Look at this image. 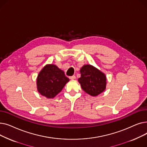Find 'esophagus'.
Instances as JSON below:
<instances>
[{
	"instance_id": "1",
	"label": "esophagus",
	"mask_w": 147,
	"mask_h": 147,
	"mask_svg": "<svg viewBox=\"0 0 147 147\" xmlns=\"http://www.w3.org/2000/svg\"><path fill=\"white\" fill-rule=\"evenodd\" d=\"M69 79H71V80H74V79H76V76H69Z\"/></svg>"
}]
</instances>
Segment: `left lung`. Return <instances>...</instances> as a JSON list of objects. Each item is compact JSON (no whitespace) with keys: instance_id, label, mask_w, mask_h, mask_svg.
Listing matches in <instances>:
<instances>
[{"instance_id":"1","label":"left lung","mask_w":147,"mask_h":147,"mask_svg":"<svg viewBox=\"0 0 147 147\" xmlns=\"http://www.w3.org/2000/svg\"><path fill=\"white\" fill-rule=\"evenodd\" d=\"M81 77L78 79L82 89L91 96H95L106 87L105 75L90 65H84L80 69Z\"/></svg>"}]
</instances>
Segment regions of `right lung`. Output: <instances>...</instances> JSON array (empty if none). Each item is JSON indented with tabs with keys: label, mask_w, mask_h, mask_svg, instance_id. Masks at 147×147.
Segmentation results:
<instances>
[{
	"label": "right lung",
	"mask_w": 147,
	"mask_h": 147,
	"mask_svg": "<svg viewBox=\"0 0 147 147\" xmlns=\"http://www.w3.org/2000/svg\"><path fill=\"white\" fill-rule=\"evenodd\" d=\"M69 79L64 72L53 64L46 65L38 74L37 87L39 93L47 98H53L63 90Z\"/></svg>",
	"instance_id": "1"
}]
</instances>
